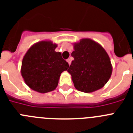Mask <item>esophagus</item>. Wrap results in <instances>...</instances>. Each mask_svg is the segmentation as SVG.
I'll return each instance as SVG.
<instances>
[{"label": "esophagus", "mask_w": 133, "mask_h": 133, "mask_svg": "<svg viewBox=\"0 0 133 133\" xmlns=\"http://www.w3.org/2000/svg\"><path fill=\"white\" fill-rule=\"evenodd\" d=\"M67 61V63H69V65H70V63H71V61H70V58H68V59H67V61Z\"/></svg>", "instance_id": "esophagus-1"}]
</instances>
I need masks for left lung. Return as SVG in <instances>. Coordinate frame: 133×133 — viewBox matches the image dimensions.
Wrapping results in <instances>:
<instances>
[{"label":"left lung","instance_id":"left-lung-1","mask_svg":"<svg viewBox=\"0 0 133 133\" xmlns=\"http://www.w3.org/2000/svg\"><path fill=\"white\" fill-rule=\"evenodd\" d=\"M74 58L68 72L79 91L92 92L103 88L111 77L112 66L106 50L90 38L73 43Z\"/></svg>","mask_w":133,"mask_h":133}]
</instances>
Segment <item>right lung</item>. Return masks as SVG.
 Masks as SVG:
<instances>
[{
  "label": "right lung",
  "instance_id": "1",
  "mask_svg": "<svg viewBox=\"0 0 133 133\" xmlns=\"http://www.w3.org/2000/svg\"><path fill=\"white\" fill-rule=\"evenodd\" d=\"M57 44L50 41H42L32 45L23 58L21 72L24 81L32 90L46 93L58 86L61 74L69 65L56 52Z\"/></svg>",
  "mask_w": 133,
  "mask_h": 133
}]
</instances>
